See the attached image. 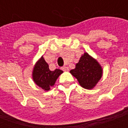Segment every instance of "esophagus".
<instances>
[{
    "label": "esophagus",
    "instance_id": "1",
    "mask_svg": "<svg viewBox=\"0 0 128 128\" xmlns=\"http://www.w3.org/2000/svg\"><path fill=\"white\" fill-rule=\"evenodd\" d=\"M62 69L64 71H68V70H69V68H68V67L67 66H63L62 68Z\"/></svg>",
    "mask_w": 128,
    "mask_h": 128
}]
</instances>
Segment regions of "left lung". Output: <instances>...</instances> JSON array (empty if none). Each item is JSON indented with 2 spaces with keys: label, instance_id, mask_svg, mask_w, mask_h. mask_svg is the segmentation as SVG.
<instances>
[{
  "label": "left lung",
  "instance_id": "1",
  "mask_svg": "<svg viewBox=\"0 0 128 128\" xmlns=\"http://www.w3.org/2000/svg\"><path fill=\"white\" fill-rule=\"evenodd\" d=\"M70 72L77 80L80 86L85 89H92L102 78L103 69L96 60L84 53L76 64L75 68Z\"/></svg>",
  "mask_w": 128,
  "mask_h": 128
}]
</instances>
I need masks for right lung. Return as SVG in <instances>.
<instances>
[{
  "label": "right lung",
  "mask_w": 128,
  "mask_h": 128,
  "mask_svg": "<svg viewBox=\"0 0 128 128\" xmlns=\"http://www.w3.org/2000/svg\"><path fill=\"white\" fill-rule=\"evenodd\" d=\"M62 72L63 71L60 69H56L53 71L50 70L48 64L42 56L34 66L32 77L36 84L48 91L54 86L57 79Z\"/></svg>",
  "instance_id": "right-lung-1"
}]
</instances>
